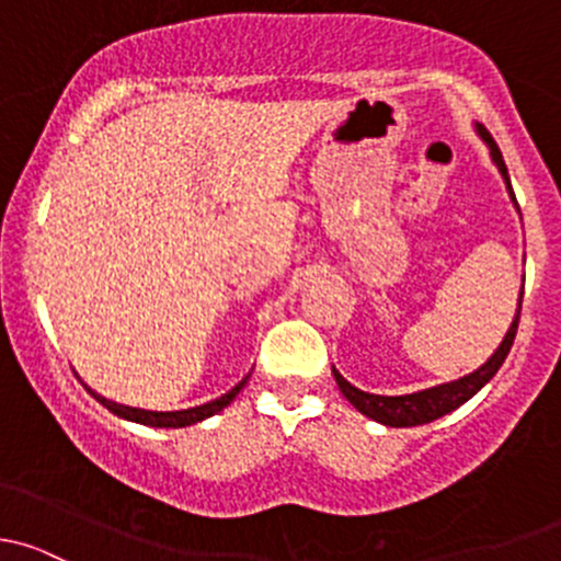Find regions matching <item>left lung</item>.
<instances>
[{"label":"left lung","instance_id":"left-lung-1","mask_svg":"<svg viewBox=\"0 0 561 561\" xmlns=\"http://www.w3.org/2000/svg\"><path fill=\"white\" fill-rule=\"evenodd\" d=\"M476 131H478V137L486 142L489 156H492L494 167L500 170L502 181H505V188H507V194H511V202L516 205V194H513V188H511V178H507V167H505V159H502L500 148H496L492 135H489L481 124H476ZM516 210H518V205H516ZM522 297H524V286H522V294H518V310H516V316H513V323L507 327L502 343L496 345L494 354L489 356V359L483 362L476 373L465 375V378L451 380V383L432 386V389H424V391H413V394H402V397L369 394V391L356 389V386H351L348 380H345L343 375L332 367L334 380H337L340 391H343V397L351 402V405L359 410L362 415H367V419L378 421V424H383V426H419V424H430V421H435V419H443L446 413H451V410L465 405L470 397H476L478 391H481L483 386L494 378L496 369H500L502 362H505V356L511 354V345H513V340H516L518 316H522Z\"/></svg>","mask_w":561,"mask_h":561}]
</instances>
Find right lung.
I'll return each mask as SVG.
<instances>
[{"label":"right lung","instance_id":"add662e5","mask_svg":"<svg viewBox=\"0 0 561 561\" xmlns=\"http://www.w3.org/2000/svg\"><path fill=\"white\" fill-rule=\"evenodd\" d=\"M248 378H251V373L245 375V378L240 380L238 386H232V389L227 391V394L216 397V400L205 402V405H194V408H183V410H146V408H131V405H121V402H113L107 400V397L96 394L91 386H85L89 389V394L94 397L100 405H105L110 413H115L118 419H126V421H135V424H142V426H161V430H181V426H192V424H199V421L210 419V415L221 413L224 408L232 405L234 397L240 394L242 386L248 383Z\"/></svg>","mask_w":561,"mask_h":561}]
</instances>
